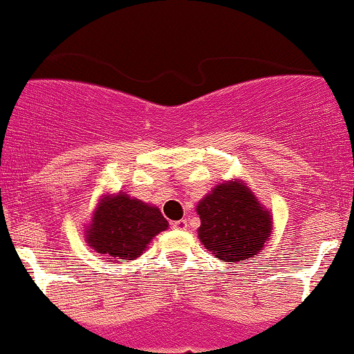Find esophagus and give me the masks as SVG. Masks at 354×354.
Wrapping results in <instances>:
<instances>
[{"label": "esophagus", "mask_w": 354, "mask_h": 354, "mask_svg": "<svg viewBox=\"0 0 354 354\" xmlns=\"http://www.w3.org/2000/svg\"><path fill=\"white\" fill-rule=\"evenodd\" d=\"M171 227H173V229H178V230H186L187 229V222L185 221V218H181V221L171 222Z\"/></svg>", "instance_id": "1"}]
</instances>
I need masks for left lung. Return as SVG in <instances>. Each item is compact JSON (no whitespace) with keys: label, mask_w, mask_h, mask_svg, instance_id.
<instances>
[{"label":"left lung","mask_w":354,"mask_h":354,"mask_svg":"<svg viewBox=\"0 0 354 354\" xmlns=\"http://www.w3.org/2000/svg\"><path fill=\"white\" fill-rule=\"evenodd\" d=\"M198 214L201 241L222 261L241 263L258 254L271 235L270 210L240 181L214 187L198 204Z\"/></svg>","instance_id":"1"}]
</instances>
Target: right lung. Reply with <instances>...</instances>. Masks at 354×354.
Listing matches in <instances>:
<instances>
[{
  "label": "right lung",
  "instance_id": "right-lung-1",
  "mask_svg": "<svg viewBox=\"0 0 354 354\" xmlns=\"http://www.w3.org/2000/svg\"><path fill=\"white\" fill-rule=\"evenodd\" d=\"M167 227V218L158 209L119 192L97 205L86 241L97 253L104 254L107 261L136 259Z\"/></svg>",
  "mask_w": 354,
  "mask_h": 354
}]
</instances>
